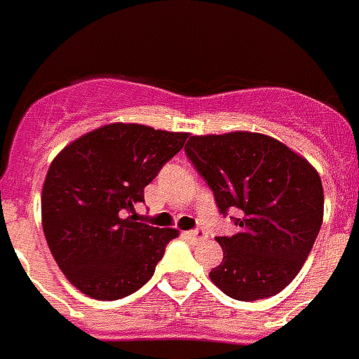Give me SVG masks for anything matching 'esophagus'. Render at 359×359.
<instances>
[{"mask_svg": "<svg viewBox=\"0 0 359 359\" xmlns=\"http://www.w3.org/2000/svg\"><path fill=\"white\" fill-rule=\"evenodd\" d=\"M186 236H188V238H191L193 242H198V240L208 238V233H205L204 229H193V231L186 233Z\"/></svg>", "mask_w": 359, "mask_h": 359, "instance_id": "esophagus-1", "label": "esophagus"}]
</instances>
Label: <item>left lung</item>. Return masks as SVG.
Masks as SVG:
<instances>
[{
	"mask_svg": "<svg viewBox=\"0 0 359 359\" xmlns=\"http://www.w3.org/2000/svg\"><path fill=\"white\" fill-rule=\"evenodd\" d=\"M215 195L218 211H238V231L217 236L222 264L210 278L235 300L278 294L309 257L323 220L318 171L264 133L193 135L184 148Z\"/></svg>",
	"mask_w": 359,
	"mask_h": 359,
	"instance_id": "1",
	"label": "left lung"
}]
</instances>
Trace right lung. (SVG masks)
I'll return each mask as SVG.
<instances>
[{
  "label": "right lung",
  "mask_w": 359,
  "mask_h": 359,
  "mask_svg": "<svg viewBox=\"0 0 359 359\" xmlns=\"http://www.w3.org/2000/svg\"><path fill=\"white\" fill-rule=\"evenodd\" d=\"M188 133L114 123L97 128L52 161L41 218L50 253L81 292L119 300L155 273L175 229L135 222L126 213L182 149Z\"/></svg>",
  "instance_id": "obj_1"
}]
</instances>
